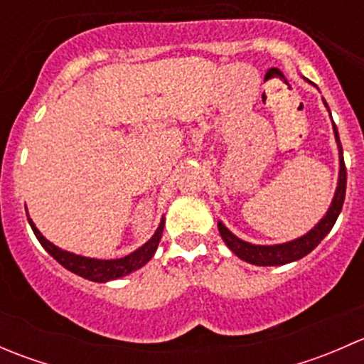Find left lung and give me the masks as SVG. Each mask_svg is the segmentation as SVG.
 Masks as SVG:
<instances>
[{
    "label": "left lung",
    "instance_id": "1",
    "mask_svg": "<svg viewBox=\"0 0 364 364\" xmlns=\"http://www.w3.org/2000/svg\"><path fill=\"white\" fill-rule=\"evenodd\" d=\"M324 105L328 107V104ZM329 111V107H328ZM331 116V112H329ZM333 132H335V141L338 146V159H340V172H338V185H336L335 197H333L331 205L328 208L326 215L318 220L317 225L314 229L308 230L304 236L296 237V240L287 241V243L280 245H253L248 241L240 240L236 234L230 232L222 222H218V230L220 236H222L223 243L230 248V252L236 253L241 260L245 262L255 264V266H284V264L294 262V260L303 259L304 255H308L326 236L329 234V230L335 225L336 218H338L341 205L345 200V188H347V168H345L343 161V149H341V142L338 137V130H336V124L333 123Z\"/></svg>",
    "mask_w": 364,
    "mask_h": 364
}]
</instances>
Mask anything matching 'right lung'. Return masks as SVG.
Listing matches in <instances>:
<instances>
[{
  "label": "right lung",
  "mask_w": 364,
  "mask_h": 364,
  "mask_svg": "<svg viewBox=\"0 0 364 364\" xmlns=\"http://www.w3.org/2000/svg\"><path fill=\"white\" fill-rule=\"evenodd\" d=\"M28 222L31 225L33 232H35L36 240L40 241L43 248L58 260L63 267H67L68 271L72 273L79 274V277L86 278V280L91 282H98V284H105V282L111 280H117L121 277H127L130 274L132 271L141 269L144 264H148L151 260V257L155 255L156 248H159V243L161 240V232H164V225L165 220H160V225L156 227L155 234L151 236V240L146 241L142 247H139L137 250L128 253V255L121 257V259H91V257H84V255H77V253L61 250L60 247H56L54 243H50L49 240L42 236L36 225L33 223V220L29 218L28 215Z\"/></svg>",
  "instance_id": "add662e5"
}]
</instances>
